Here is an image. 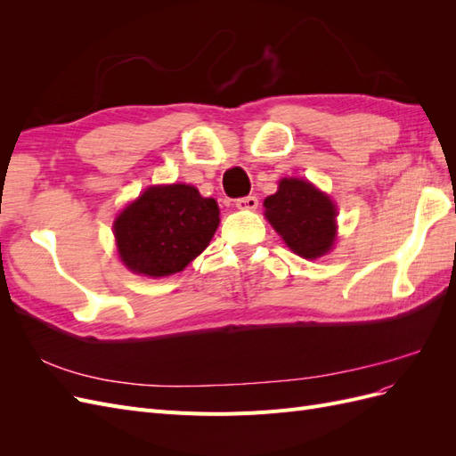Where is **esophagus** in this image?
Masks as SVG:
<instances>
[{
  "label": "esophagus",
  "mask_w": 456,
  "mask_h": 456,
  "mask_svg": "<svg viewBox=\"0 0 456 456\" xmlns=\"http://www.w3.org/2000/svg\"><path fill=\"white\" fill-rule=\"evenodd\" d=\"M236 207L241 211H255L258 207V200H256V196L240 198V200H236Z\"/></svg>",
  "instance_id": "esophagus-1"
}]
</instances>
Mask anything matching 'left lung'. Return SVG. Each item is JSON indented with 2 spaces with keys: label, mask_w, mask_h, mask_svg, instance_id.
<instances>
[{
  "label": "left lung",
  "mask_w": 456,
  "mask_h": 456,
  "mask_svg": "<svg viewBox=\"0 0 456 456\" xmlns=\"http://www.w3.org/2000/svg\"><path fill=\"white\" fill-rule=\"evenodd\" d=\"M265 216L289 249L302 258L323 256L337 238V207L302 178H281L278 191L265 200Z\"/></svg>",
  "instance_id": "8db88e82"
}]
</instances>
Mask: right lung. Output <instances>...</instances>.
Listing matches in <instances>:
<instances>
[{
	"label": "right lung",
	"instance_id": "right-lung-1",
	"mask_svg": "<svg viewBox=\"0 0 456 456\" xmlns=\"http://www.w3.org/2000/svg\"><path fill=\"white\" fill-rule=\"evenodd\" d=\"M220 211L190 184L150 186L114 223L119 258L131 272L163 278L184 270L205 251Z\"/></svg>",
	"mask_w": 456,
	"mask_h": 456
}]
</instances>
